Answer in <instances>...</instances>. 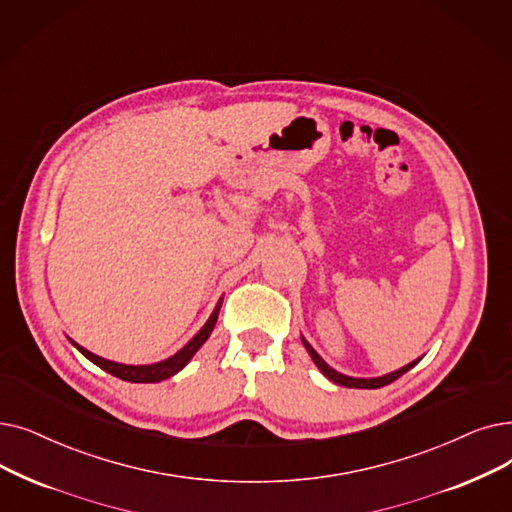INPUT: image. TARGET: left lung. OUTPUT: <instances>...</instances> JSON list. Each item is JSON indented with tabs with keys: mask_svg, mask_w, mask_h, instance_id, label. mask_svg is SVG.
<instances>
[{
	"mask_svg": "<svg viewBox=\"0 0 512 512\" xmlns=\"http://www.w3.org/2000/svg\"><path fill=\"white\" fill-rule=\"evenodd\" d=\"M303 345H305V349L309 351L311 360L316 362V366L320 368V372H322L324 376H328V379H330L332 383L343 385V387H351V389H379V387H385V385L397 381L399 376L406 374L412 366H416V362H412V364H408V366H404V368H399V370H395V372H391V374L379 376V379H351V376H345V374H339L337 370H332V368L320 358V355L314 351V347H311L305 339H303Z\"/></svg>",
	"mask_w": 512,
	"mask_h": 512,
	"instance_id": "obj_1",
	"label": "left lung"
}]
</instances>
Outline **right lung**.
<instances>
[{"instance_id": "add662e5", "label": "right lung", "mask_w": 512, "mask_h": 512, "mask_svg": "<svg viewBox=\"0 0 512 512\" xmlns=\"http://www.w3.org/2000/svg\"><path fill=\"white\" fill-rule=\"evenodd\" d=\"M219 307H221V301H219L217 307L213 309L211 318H209L207 324L201 328V332H198V335H196L186 347H182L175 355H171L169 360L159 362V364H150V366H127V364H117V362H110V360L100 358V355H94L92 351L83 349V347L77 345V343H73V345L85 355L87 360H92L96 366H100V368L106 370L108 374L117 376V379H121V381H129V383H159V381H163V379H169V376H173L175 372H180V370L190 362L192 355H194L198 349H201V345L209 339L211 330H213V326H215V322H217Z\"/></svg>"}]
</instances>
